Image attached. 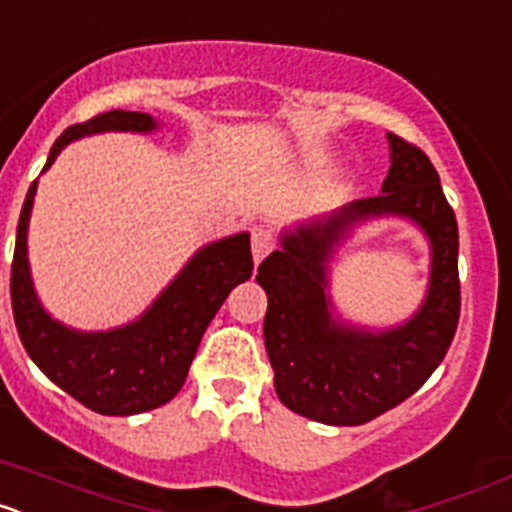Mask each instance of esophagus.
<instances>
[{
    "label": "esophagus",
    "mask_w": 512,
    "mask_h": 512,
    "mask_svg": "<svg viewBox=\"0 0 512 512\" xmlns=\"http://www.w3.org/2000/svg\"><path fill=\"white\" fill-rule=\"evenodd\" d=\"M274 251V235H271L269 228H253L251 230V253H253V261L261 264V261Z\"/></svg>",
    "instance_id": "1"
}]
</instances>
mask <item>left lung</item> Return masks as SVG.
<instances>
[{
	"mask_svg": "<svg viewBox=\"0 0 512 512\" xmlns=\"http://www.w3.org/2000/svg\"><path fill=\"white\" fill-rule=\"evenodd\" d=\"M390 174L377 197L284 230L256 282L269 297L264 341L274 387L292 413L325 425H361L418 392L459 323V228L438 171L418 146L387 133ZM405 216L432 243V279L413 319L366 331L332 315L327 261L341 237L372 216Z\"/></svg>",
	"mask_w": 512,
	"mask_h": 512,
	"instance_id": "1",
	"label": "left lung"
}]
</instances>
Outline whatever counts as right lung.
Segmentation results:
<instances>
[{
	"instance_id": "obj_1",
	"label": "right lung",
	"mask_w": 512,
	"mask_h": 512,
	"mask_svg": "<svg viewBox=\"0 0 512 512\" xmlns=\"http://www.w3.org/2000/svg\"><path fill=\"white\" fill-rule=\"evenodd\" d=\"M146 112L110 110L71 125L53 143L43 171L71 140L94 133H153ZM38 182L30 184L17 223L12 259V312L27 356L40 372L99 415H138L161 408L182 390L202 333L230 289L251 279V238L235 233L207 243L138 320L112 330H74L48 315L35 295L27 264V223Z\"/></svg>"
}]
</instances>
